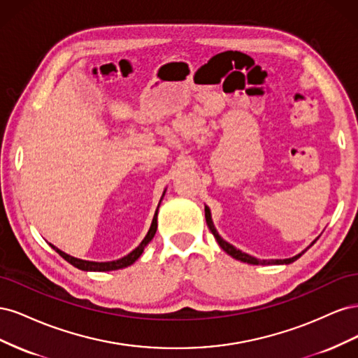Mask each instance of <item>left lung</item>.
<instances>
[{"mask_svg":"<svg viewBox=\"0 0 358 358\" xmlns=\"http://www.w3.org/2000/svg\"><path fill=\"white\" fill-rule=\"evenodd\" d=\"M204 216H206V222H208V227H209V230L212 231V234L215 236V239H216V242H218V245L224 249V251L229 254V255H231L233 258H236V259H239V262H243V263H248V264H255V266H258V264H262V266H267V264H289V263H292V262H296L297 258H300L301 257V254H305L306 252V249L303 252H300L299 255H296V257H291V258H285V259H259V258H255V257H251V255H248V254H245V252H242L241 249H237V248H234L233 245H230L229 242H225L222 237L218 234V231H216V229H215V225H213V222H212V216H210V209L208 208V206H204ZM317 242V239L313 241L312 243H310V246Z\"/></svg>","mask_w":358,"mask_h":358,"instance_id":"8db88e82","label":"left lung"}]
</instances>
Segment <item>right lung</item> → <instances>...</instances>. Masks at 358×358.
<instances>
[{"instance_id": "1", "label": "right lung", "mask_w": 358, "mask_h": 358, "mask_svg": "<svg viewBox=\"0 0 358 358\" xmlns=\"http://www.w3.org/2000/svg\"><path fill=\"white\" fill-rule=\"evenodd\" d=\"M162 197H164V194H162ZM162 197H161V200H162ZM161 200H159V203H161ZM158 208H159V204H158ZM158 208H157V212H155V215H154V220H152V224H150V229H149V231H148V234L145 236V239L142 241V243H140L134 251H131L129 252L128 255H125V257H122V258H119V259H113V262H104V263H99V262H86V259H80V258H74V257H71V255H69V254H66V252H62L61 249H58L57 246H53V245H50L53 249H55V251L66 259V262H69L70 264H73L74 267H78V268H80V270H85V272H110V270H117V268H124V267H128V266H131L136 259L142 255V252H143V249L146 248V245L154 239V236H155V233H157V215H158Z\"/></svg>"}]
</instances>
